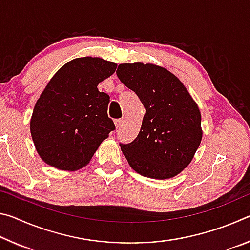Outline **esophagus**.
<instances>
[{
	"label": "esophagus",
	"instance_id": "34e87169",
	"mask_svg": "<svg viewBox=\"0 0 250 250\" xmlns=\"http://www.w3.org/2000/svg\"><path fill=\"white\" fill-rule=\"evenodd\" d=\"M115 125H116V128L117 129L121 128V125H124V119H117V120H115Z\"/></svg>",
	"mask_w": 250,
	"mask_h": 250
}]
</instances>
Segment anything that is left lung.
I'll return each instance as SVG.
<instances>
[{
  "label": "left lung",
  "mask_w": 250,
  "mask_h": 250,
  "mask_svg": "<svg viewBox=\"0 0 250 250\" xmlns=\"http://www.w3.org/2000/svg\"><path fill=\"white\" fill-rule=\"evenodd\" d=\"M117 75L146 108L140 132L120 145L129 166L146 177L167 180L191 163L201 145V111L181 80L154 64H120Z\"/></svg>",
  "instance_id": "8db88e82"
}]
</instances>
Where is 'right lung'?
<instances>
[{"label": "right lung", "instance_id": "right-lung-1", "mask_svg": "<svg viewBox=\"0 0 250 250\" xmlns=\"http://www.w3.org/2000/svg\"><path fill=\"white\" fill-rule=\"evenodd\" d=\"M116 68L103 58L79 57L49 80L31 118L34 146L46 164L62 171L84 167L115 130L107 112L110 97L97 86Z\"/></svg>", "mask_w": 250, "mask_h": 250}]
</instances>
